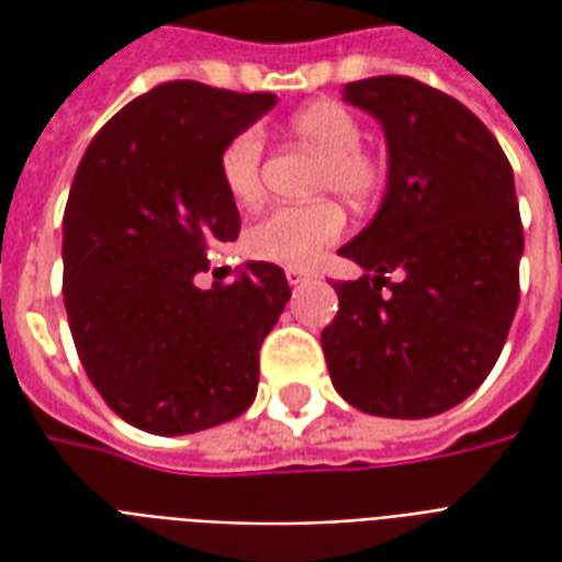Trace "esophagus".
<instances>
[{"instance_id": "obj_1", "label": "esophagus", "mask_w": 562, "mask_h": 562, "mask_svg": "<svg viewBox=\"0 0 562 562\" xmlns=\"http://www.w3.org/2000/svg\"><path fill=\"white\" fill-rule=\"evenodd\" d=\"M285 280L292 282V285H297V282L310 280V270H304V268H285Z\"/></svg>"}]
</instances>
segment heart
Masks as SVG:
<instances>
[{"label":"heart","instance_id":"obj_1","mask_svg":"<svg viewBox=\"0 0 562 562\" xmlns=\"http://www.w3.org/2000/svg\"><path fill=\"white\" fill-rule=\"evenodd\" d=\"M289 132L322 153L313 189L337 192L352 204H367L385 186V165L364 149L361 120L337 102H316L289 120ZM225 192L237 204H256L265 192V135L258 128L237 132L220 156ZM346 232V213L337 201L282 204L246 228V252L258 261L306 268Z\"/></svg>","mask_w":562,"mask_h":562}]
</instances>
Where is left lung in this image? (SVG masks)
Here are the masks:
<instances>
[{
    "instance_id": "left-lung-1",
    "label": "left lung",
    "mask_w": 562,
    "mask_h": 562,
    "mask_svg": "<svg viewBox=\"0 0 562 562\" xmlns=\"http://www.w3.org/2000/svg\"><path fill=\"white\" fill-rule=\"evenodd\" d=\"M342 92L385 128L389 192L340 249L367 273L334 282L330 382L361 413L430 418L487 379L518 310L515 177L491 128L422 80L379 75Z\"/></svg>"
}]
</instances>
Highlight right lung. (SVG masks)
<instances>
[{
  "label": "right lung",
  "instance_id": "add662e5",
  "mask_svg": "<svg viewBox=\"0 0 562 562\" xmlns=\"http://www.w3.org/2000/svg\"><path fill=\"white\" fill-rule=\"evenodd\" d=\"M273 92L171 80L128 102L90 140L63 216V301L87 376L123 422L198 434L249 409L258 349L289 301L285 273L249 261L198 289L210 249L240 234L225 144Z\"/></svg>",
  "mask_w": 562,
  "mask_h": 562
}]
</instances>
